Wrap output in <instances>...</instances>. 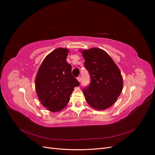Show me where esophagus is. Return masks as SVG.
<instances>
[{
  "label": "esophagus",
  "mask_w": 155,
  "mask_h": 155,
  "mask_svg": "<svg viewBox=\"0 0 155 155\" xmlns=\"http://www.w3.org/2000/svg\"><path fill=\"white\" fill-rule=\"evenodd\" d=\"M77 79H78V81L80 83L81 82V77H78L77 78Z\"/></svg>",
  "instance_id": "1"
}]
</instances>
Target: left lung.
<instances>
[{"label": "left lung", "instance_id": "8db88e82", "mask_svg": "<svg viewBox=\"0 0 155 155\" xmlns=\"http://www.w3.org/2000/svg\"><path fill=\"white\" fill-rule=\"evenodd\" d=\"M91 83L83 89L88 105L96 110H105L113 105L123 89V78L114 61L105 51L97 48L80 50Z\"/></svg>", "mask_w": 155, "mask_h": 155}]
</instances>
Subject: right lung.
Returning <instances> with one entry per match:
<instances>
[{
	"label": "right lung",
	"mask_w": 155,
	"mask_h": 155,
	"mask_svg": "<svg viewBox=\"0 0 155 155\" xmlns=\"http://www.w3.org/2000/svg\"><path fill=\"white\" fill-rule=\"evenodd\" d=\"M69 50L58 48L44 59L37 71L35 85L41 104L48 110L59 112L67 106L75 87L79 83L72 75L67 61Z\"/></svg>",
	"instance_id": "1"
}]
</instances>
